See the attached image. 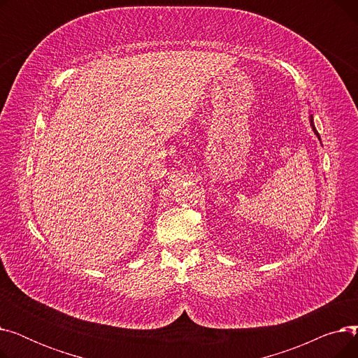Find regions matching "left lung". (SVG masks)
<instances>
[{
  "mask_svg": "<svg viewBox=\"0 0 358 358\" xmlns=\"http://www.w3.org/2000/svg\"><path fill=\"white\" fill-rule=\"evenodd\" d=\"M310 126H312V129H313V131H315V135L317 136V139H319V141H321V136H319V134H317V130L315 129V123H313V116H312V115H310Z\"/></svg>",
  "mask_w": 358,
  "mask_h": 358,
  "instance_id": "left-lung-1",
  "label": "left lung"
}]
</instances>
